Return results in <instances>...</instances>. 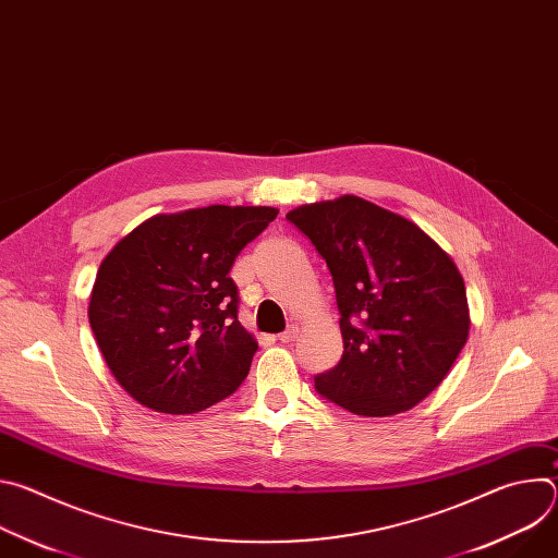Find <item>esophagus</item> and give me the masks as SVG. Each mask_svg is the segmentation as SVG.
Listing matches in <instances>:
<instances>
[{
  "instance_id": "34e87169",
  "label": "esophagus",
  "mask_w": 558,
  "mask_h": 558,
  "mask_svg": "<svg viewBox=\"0 0 558 558\" xmlns=\"http://www.w3.org/2000/svg\"><path fill=\"white\" fill-rule=\"evenodd\" d=\"M295 338H298V327H295V325H291L284 333H280V336H278V340H280V342H293Z\"/></svg>"
}]
</instances>
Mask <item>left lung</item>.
Listing matches in <instances>:
<instances>
[{"instance_id": "left-lung-1", "label": "left lung", "mask_w": 558, "mask_h": 558, "mask_svg": "<svg viewBox=\"0 0 558 558\" xmlns=\"http://www.w3.org/2000/svg\"><path fill=\"white\" fill-rule=\"evenodd\" d=\"M287 218L333 276L344 353L315 377L327 400L362 417L411 411L461 353L470 311L454 260L402 214L344 194Z\"/></svg>"}]
</instances>
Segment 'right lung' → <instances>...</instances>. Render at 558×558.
Here are the masks:
<instances>
[{
  "label": "right lung",
  "instance_id": "obj_1",
  "mask_svg": "<svg viewBox=\"0 0 558 558\" xmlns=\"http://www.w3.org/2000/svg\"><path fill=\"white\" fill-rule=\"evenodd\" d=\"M276 207L209 205L156 214L104 258L88 317L123 390L156 413L190 415L250 373L256 338L238 323L229 269Z\"/></svg>",
  "mask_w": 558,
  "mask_h": 558
}]
</instances>
